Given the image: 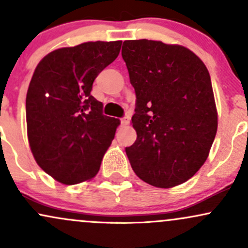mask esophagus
<instances>
[{"label":"esophagus","mask_w":248,"mask_h":248,"mask_svg":"<svg viewBox=\"0 0 248 248\" xmlns=\"http://www.w3.org/2000/svg\"><path fill=\"white\" fill-rule=\"evenodd\" d=\"M129 124V118L128 116H124V118L121 119V126H127Z\"/></svg>","instance_id":"1"}]
</instances>
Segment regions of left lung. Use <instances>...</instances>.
<instances>
[{"mask_svg": "<svg viewBox=\"0 0 248 248\" xmlns=\"http://www.w3.org/2000/svg\"><path fill=\"white\" fill-rule=\"evenodd\" d=\"M121 53L136 94L138 138L126 148L130 166L150 186H179L201 169L217 133L209 71L177 44L124 41Z\"/></svg>", "mask_w": 248, "mask_h": 248, "instance_id": "obj_1", "label": "left lung"}]
</instances>
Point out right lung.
Instances as JSON below:
<instances>
[{
	"label": "right lung",
	"instance_id": "1",
	"mask_svg": "<svg viewBox=\"0 0 248 248\" xmlns=\"http://www.w3.org/2000/svg\"><path fill=\"white\" fill-rule=\"evenodd\" d=\"M121 41L87 42L47 53L25 100L28 140L38 166L66 186L98 173L120 120L102 114L92 85L115 61Z\"/></svg>",
	"mask_w": 248,
	"mask_h": 248
}]
</instances>
